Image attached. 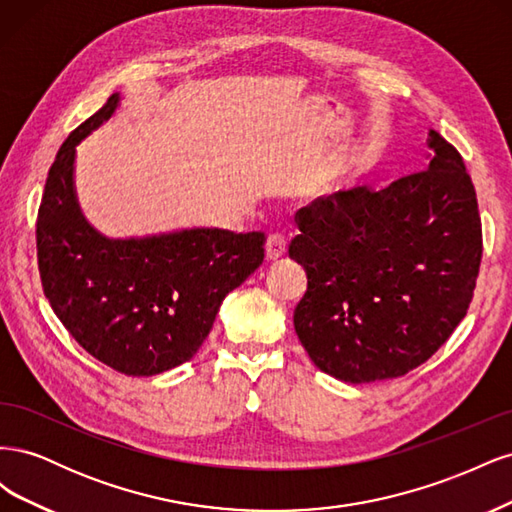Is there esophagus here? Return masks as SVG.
Segmentation results:
<instances>
[{
  "mask_svg": "<svg viewBox=\"0 0 512 512\" xmlns=\"http://www.w3.org/2000/svg\"><path fill=\"white\" fill-rule=\"evenodd\" d=\"M265 254L269 260H280L286 254V239L282 235H277V232H273V235H269L267 239Z\"/></svg>",
  "mask_w": 512,
  "mask_h": 512,
  "instance_id": "34e87169",
  "label": "esophagus"
}]
</instances>
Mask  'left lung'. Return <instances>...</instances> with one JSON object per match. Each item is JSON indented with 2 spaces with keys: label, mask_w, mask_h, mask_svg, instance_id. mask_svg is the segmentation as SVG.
Returning <instances> with one entry per match:
<instances>
[{
  "label": "left lung",
  "mask_w": 512,
  "mask_h": 512,
  "mask_svg": "<svg viewBox=\"0 0 512 512\" xmlns=\"http://www.w3.org/2000/svg\"><path fill=\"white\" fill-rule=\"evenodd\" d=\"M427 147L429 162L389 188L356 185L294 213L288 254L307 271L294 331L337 380L408 374L468 314L483 258L474 183L438 132Z\"/></svg>",
  "instance_id": "8db88e82"
}]
</instances>
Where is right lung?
I'll list each match as a JSON object with an SVG mask.
<instances>
[{
  "mask_svg": "<svg viewBox=\"0 0 512 512\" xmlns=\"http://www.w3.org/2000/svg\"><path fill=\"white\" fill-rule=\"evenodd\" d=\"M113 94L59 147L36 220L38 269L53 312L91 356L126 376L190 361L230 290L265 258V232L192 228L106 239L74 196L76 145L115 113Z\"/></svg>",
  "mask_w": 512,
  "mask_h": 512,
  "instance_id": "add662e5",
  "label": "right lung"
}]
</instances>
